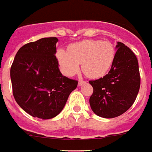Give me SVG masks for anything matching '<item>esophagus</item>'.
Listing matches in <instances>:
<instances>
[{
  "label": "esophagus",
  "mask_w": 152,
  "mask_h": 152,
  "mask_svg": "<svg viewBox=\"0 0 152 152\" xmlns=\"http://www.w3.org/2000/svg\"><path fill=\"white\" fill-rule=\"evenodd\" d=\"M86 81H79L78 82V86H83L84 84H86Z\"/></svg>",
  "instance_id": "obj_1"
}]
</instances>
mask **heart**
<instances>
[{
  "label": "heart",
  "mask_w": 152,
  "mask_h": 152,
  "mask_svg": "<svg viewBox=\"0 0 152 152\" xmlns=\"http://www.w3.org/2000/svg\"><path fill=\"white\" fill-rule=\"evenodd\" d=\"M56 57L61 72L68 77L76 75L82 64V69L87 77L99 78L112 66L115 48L109 41L83 40L69 45L68 51L58 49Z\"/></svg>",
  "instance_id": "1"
}]
</instances>
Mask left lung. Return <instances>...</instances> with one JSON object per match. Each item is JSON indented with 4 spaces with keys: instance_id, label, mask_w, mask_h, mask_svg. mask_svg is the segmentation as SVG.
I'll use <instances>...</instances> for the list:
<instances>
[{
    "instance_id": "left-lung-1",
    "label": "left lung",
    "mask_w": 152,
    "mask_h": 152,
    "mask_svg": "<svg viewBox=\"0 0 152 152\" xmlns=\"http://www.w3.org/2000/svg\"><path fill=\"white\" fill-rule=\"evenodd\" d=\"M115 58L103 77L89 83L93 87L90 104L94 112L106 118L126 112L136 99L140 87L139 63L132 50L122 42L116 45Z\"/></svg>"
}]
</instances>
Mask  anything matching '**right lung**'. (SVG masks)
<instances>
[{
	"label": "right lung",
	"instance_id": "add662e5",
	"mask_svg": "<svg viewBox=\"0 0 152 152\" xmlns=\"http://www.w3.org/2000/svg\"><path fill=\"white\" fill-rule=\"evenodd\" d=\"M57 37H44L20 47L10 69L12 94L33 117L49 119L61 112L77 81L63 76L56 58Z\"/></svg>",
	"mask_w": 152,
	"mask_h": 152
}]
</instances>
